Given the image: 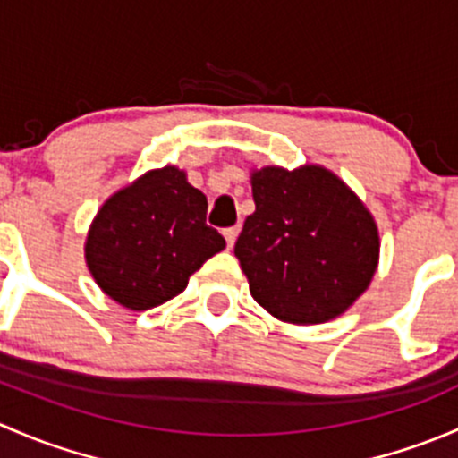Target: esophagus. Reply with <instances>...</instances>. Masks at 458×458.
<instances>
[{
  "mask_svg": "<svg viewBox=\"0 0 458 458\" xmlns=\"http://www.w3.org/2000/svg\"><path fill=\"white\" fill-rule=\"evenodd\" d=\"M224 237H225V242H228V246L233 248L234 242H237V237H239V225H233V228H225L224 230Z\"/></svg>",
  "mask_w": 458,
  "mask_h": 458,
  "instance_id": "obj_1",
  "label": "esophagus"
}]
</instances>
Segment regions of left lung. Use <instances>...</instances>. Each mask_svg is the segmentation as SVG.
I'll list each match as a JSON object with an SVG mask.
<instances>
[{"instance_id": "obj_1", "label": "left lung", "mask_w": 458, "mask_h": 458, "mask_svg": "<svg viewBox=\"0 0 458 458\" xmlns=\"http://www.w3.org/2000/svg\"><path fill=\"white\" fill-rule=\"evenodd\" d=\"M250 183L255 212L234 255L255 301L299 326L348 310L370 285L381 246L363 201L321 165H266Z\"/></svg>"}]
</instances>
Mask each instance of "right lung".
<instances>
[{"mask_svg": "<svg viewBox=\"0 0 458 458\" xmlns=\"http://www.w3.org/2000/svg\"><path fill=\"white\" fill-rule=\"evenodd\" d=\"M208 199L174 165L114 192L92 219L86 263L119 306L150 310L183 293L192 272L225 248L206 224Z\"/></svg>", "mask_w": 458, "mask_h": 458, "instance_id": "add662e5", "label": "right lung"}]
</instances>
